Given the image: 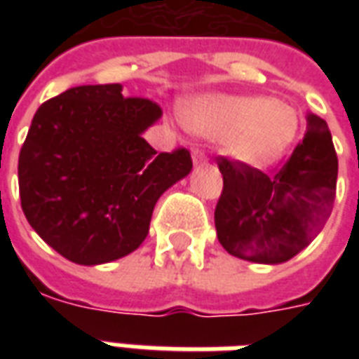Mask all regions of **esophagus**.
I'll use <instances>...</instances> for the list:
<instances>
[{
  "mask_svg": "<svg viewBox=\"0 0 359 359\" xmlns=\"http://www.w3.org/2000/svg\"><path fill=\"white\" fill-rule=\"evenodd\" d=\"M191 158H194V163H205L207 162V154H205V151H203L201 147H194L191 149Z\"/></svg>",
  "mask_w": 359,
  "mask_h": 359,
  "instance_id": "34e87169",
  "label": "esophagus"
}]
</instances>
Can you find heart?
<instances>
[{
	"label": "heart",
	"mask_w": 359,
	"mask_h": 359,
	"mask_svg": "<svg viewBox=\"0 0 359 359\" xmlns=\"http://www.w3.org/2000/svg\"><path fill=\"white\" fill-rule=\"evenodd\" d=\"M196 134L233 135L231 152L242 162L266 163L287 149L298 130V114L283 102L261 97H203L182 114Z\"/></svg>",
	"instance_id": "b5f03b06"
}]
</instances>
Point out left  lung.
Listing matches in <instances>:
<instances>
[{
    "label": "left lung",
    "instance_id": "left-lung-1",
    "mask_svg": "<svg viewBox=\"0 0 359 359\" xmlns=\"http://www.w3.org/2000/svg\"><path fill=\"white\" fill-rule=\"evenodd\" d=\"M224 190L214 210L219 244L233 257L278 264L300 253L334 208L337 154L326 121L307 114V130L290 156L261 171L218 156Z\"/></svg>",
    "mask_w": 359,
    "mask_h": 359
}]
</instances>
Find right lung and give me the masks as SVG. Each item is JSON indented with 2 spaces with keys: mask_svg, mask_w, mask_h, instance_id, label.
<instances>
[{
  "mask_svg": "<svg viewBox=\"0 0 359 359\" xmlns=\"http://www.w3.org/2000/svg\"><path fill=\"white\" fill-rule=\"evenodd\" d=\"M160 115L119 83L72 87L36 109L18 158L20 203L59 255L91 266L145 240L158 197L191 169L188 149L156 152L141 137Z\"/></svg>",
  "mask_w": 359,
  "mask_h": 359,
  "instance_id": "right-lung-1",
  "label": "right lung"
}]
</instances>
